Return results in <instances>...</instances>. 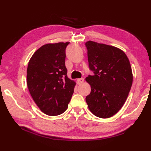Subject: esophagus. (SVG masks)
I'll use <instances>...</instances> for the list:
<instances>
[{
    "instance_id": "1",
    "label": "esophagus",
    "mask_w": 151,
    "mask_h": 151,
    "mask_svg": "<svg viewBox=\"0 0 151 151\" xmlns=\"http://www.w3.org/2000/svg\"><path fill=\"white\" fill-rule=\"evenodd\" d=\"M83 82H84V78H81L76 80V83H77V84H81Z\"/></svg>"
}]
</instances>
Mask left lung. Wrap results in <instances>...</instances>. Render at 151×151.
<instances>
[{
	"instance_id": "1",
	"label": "left lung",
	"mask_w": 151,
	"mask_h": 151,
	"mask_svg": "<svg viewBox=\"0 0 151 151\" xmlns=\"http://www.w3.org/2000/svg\"><path fill=\"white\" fill-rule=\"evenodd\" d=\"M85 45L89 68L94 73L86 78L91 88L86 102L95 116L110 117L123 106L132 86L130 62L123 51L115 47L91 41Z\"/></svg>"
}]
</instances>
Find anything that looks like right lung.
Masks as SVG:
<instances>
[{"mask_svg": "<svg viewBox=\"0 0 151 151\" xmlns=\"http://www.w3.org/2000/svg\"><path fill=\"white\" fill-rule=\"evenodd\" d=\"M69 44H46L28 62L27 82L33 100L44 114L54 116L65 111L75 82L67 76L65 49Z\"/></svg>", "mask_w": 151, "mask_h": 151, "instance_id": "obj_1", "label": "right lung"}]
</instances>
